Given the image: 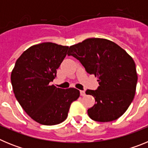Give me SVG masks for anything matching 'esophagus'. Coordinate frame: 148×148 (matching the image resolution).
<instances>
[{"label": "esophagus", "instance_id": "34e87169", "mask_svg": "<svg viewBox=\"0 0 148 148\" xmlns=\"http://www.w3.org/2000/svg\"><path fill=\"white\" fill-rule=\"evenodd\" d=\"M80 94L82 96H84V95H85V91H84V90H81Z\"/></svg>", "mask_w": 148, "mask_h": 148}]
</instances>
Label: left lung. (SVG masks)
I'll list each match as a JSON object with an SVG mask.
<instances>
[{
    "label": "left lung",
    "instance_id": "left-lung-1",
    "mask_svg": "<svg viewBox=\"0 0 148 148\" xmlns=\"http://www.w3.org/2000/svg\"><path fill=\"white\" fill-rule=\"evenodd\" d=\"M97 77V90H87L96 101L87 110L90 119L108 122L121 117L133 101L137 76L135 62L118 44L104 38H87L70 46L67 53Z\"/></svg>",
    "mask_w": 148,
    "mask_h": 148
}]
</instances>
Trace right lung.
Listing matches in <instances>:
<instances>
[{
    "label": "right lung",
    "mask_w": 148,
    "mask_h": 148,
    "mask_svg": "<svg viewBox=\"0 0 148 148\" xmlns=\"http://www.w3.org/2000/svg\"><path fill=\"white\" fill-rule=\"evenodd\" d=\"M69 47L45 42L30 47L18 58L11 74L13 92L29 116L39 124L55 125L67 117L70 104L80 95L75 88L49 85Z\"/></svg>",
    "instance_id": "obj_1"
}]
</instances>
